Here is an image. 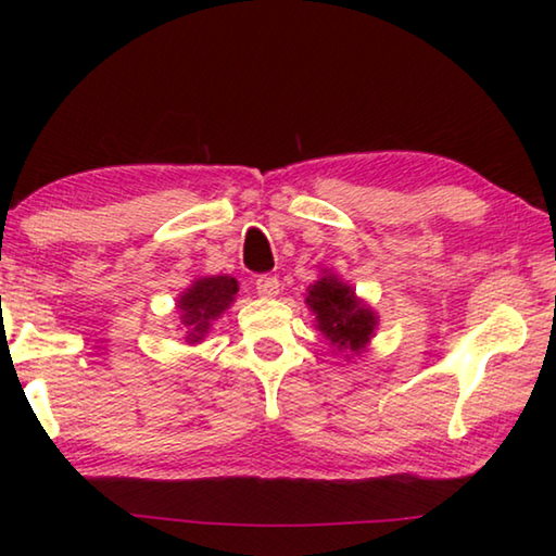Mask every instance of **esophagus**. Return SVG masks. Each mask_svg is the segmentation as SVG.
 <instances>
[{
	"instance_id": "esophagus-1",
	"label": "esophagus",
	"mask_w": 556,
	"mask_h": 556,
	"mask_svg": "<svg viewBox=\"0 0 556 556\" xmlns=\"http://www.w3.org/2000/svg\"><path fill=\"white\" fill-rule=\"evenodd\" d=\"M255 287H257V294H260L262 299H275V296L279 294V279L271 277V275L257 277Z\"/></svg>"
}]
</instances>
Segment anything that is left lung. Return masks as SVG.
<instances>
[{"instance_id":"left-lung-1","label":"left lung","mask_w":556,"mask_h":556,"mask_svg":"<svg viewBox=\"0 0 556 556\" xmlns=\"http://www.w3.org/2000/svg\"><path fill=\"white\" fill-rule=\"evenodd\" d=\"M306 306L314 314V326L345 361L361 355L370 345L380 326L375 308L355 294V289L333 271L324 269L306 289Z\"/></svg>"}]
</instances>
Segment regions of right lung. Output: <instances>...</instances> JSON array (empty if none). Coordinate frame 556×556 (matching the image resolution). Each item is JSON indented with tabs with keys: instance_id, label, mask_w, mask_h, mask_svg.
I'll return each mask as SVG.
<instances>
[{
	"instance_id": "obj_1",
	"label": "right lung",
	"mask_w": 556,
	"mask_h": 556,
	"mask_svg": "<svg viewBox=\"0 0 556 556\" xmlns=\"http://www.w3.org/2000/svg\"><path fill=\"white\" fill-rule=\"evenodd\" d=\"M238 289L240 285L235 277L213 275L193 279L191 287L178 294V331L184 333V341L188 345H199L205 341L211 326L232 306Z\"/></svg>"
}]
</instances>
